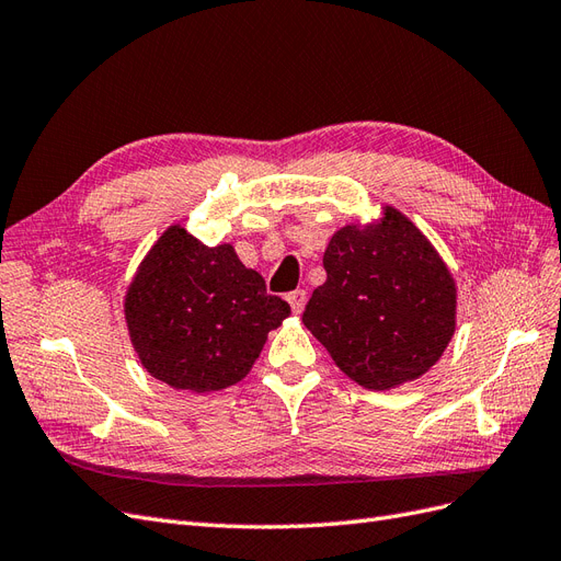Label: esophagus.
Returning a JSON list of instances; mask_svg holds the SVG:
<instances>
[{
	"instance_id": "esophagus-1",
	"label": "esophagus",
	"mask_w": 561,
	"mask_h": 561,
	"mask_svg": "<svg viewBox=\"0 0 561 561\" xmlns=\"http://www.w3.org/2000/svg\"><path fill=\"white\" fill-rule=\"evenodd\" d=\"M287 304H290L293 313H301L304 311V304H307V290H293L287 293Z\"/></svg>"
}]
</instances>
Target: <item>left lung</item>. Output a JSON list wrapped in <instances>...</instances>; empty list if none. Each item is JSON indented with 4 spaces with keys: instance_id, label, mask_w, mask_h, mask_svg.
Here are the masks:
<instances>
[{
    "instance_id": "obj_1",
    "label": "left lung",
    "mask_w": 561,
    "mask_h": 561,
    "mask_svg": "<svg viewBox=\"0 0 561 561\" xmlns=\"http://www.w3.org/2000/svg\"><path fill=\"white\" fill-rule=\"evenodd\" d=\"M304 325L346 377L371 390L419 379L456 328V287L410 219L386 208L377 225L339 229L322 254Z\"/></svg>"
}]
</instances>
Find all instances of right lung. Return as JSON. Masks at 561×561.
Masks as SVG:
<instances>
[{
    "mask_svg": "<svg viewBox=\"0 0 561 561\" xmlns=\"http://www.w3.org/2000/svg\"><path fill=\"white\" fill-rule=\"evenodd\" d=\"M290 304L266 293L229 243L208 248L171 227L126 295L130 342L151 377L192 393L241 381Z\"/></svg>",
    "mask_w": 561,
    "mask_h": 561,
    "instance_id": "right-lung-1",
    "label": "right lung"
}]
</instances>
